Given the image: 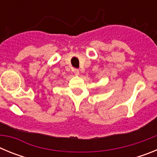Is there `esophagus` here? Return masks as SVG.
<instances>
[{
  "label": "esophagus",
  "instance_id": "obj_1",
  "mask_svg": "<svg viewBox=\"0 0 157 157\" xmlns=\"http://www.w3.org/2000/svg\"><path fill=\"white\" fill-rule=\"evenodd\" d=\"M74 73H75V75H79V74H80L79 70H78V69H75Z\"/></svg>",
  "mask_w": 157,
  "mask_h": 157
}]
</instances>
